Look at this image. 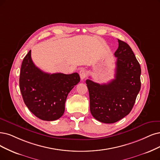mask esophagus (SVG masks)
<instances>
[{
  "instance_id": "obj_1",
  "label": "esophagus",
  "mask_w": 160,
  "mask_h": 160,
  "mask_svg": "<svg viewBox=\"0 0 160 160\" xmlns=\"http://www.w3.org/2000/svg\"><path fill=\"white\" fill-rule=\"evenodd\" d=\"M79 74L80 76V78L82 80H84L86 77V72L84 69H81L79 71Z\"/></svg>"
}]
</instances>
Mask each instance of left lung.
<instances>
[{
    "label": "left lung",
    "mask_w": 160,
    "mask_h": 160,
    "mask_svg": "<svg viewBox=\"0 0 160 160\" xmlns=\"http://www.w3.org/2000/svg\"><path fill=\"white\" fill-rule=\"evenodd\" d=\"M115 79L100 84L86 81L90 95V112L100 122L114 123L129 114L140 92L141 68L132 49L118 39Z\"/></svg>",
    "instance_id": "8db88e82"
}]
</instances>
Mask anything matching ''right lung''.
<instances>
[{"instance_id": "obj_1", "label": "right lung", "mask_w": 160, "mask_h": 160, "mask_svg": "<svg viewBox=\"0 0 160 160\" xmlns=\"http://www.w3.org/2000/svg\"><path fill=\"white\" fill-rule=\"evenodd\" d=\"M80 80L76 72H43L34 64L30 50L22 61L19 82L23 102L29 110L39 119L51 121L63 115L68 94Z\"/></svg>"}]
</instances>
